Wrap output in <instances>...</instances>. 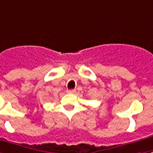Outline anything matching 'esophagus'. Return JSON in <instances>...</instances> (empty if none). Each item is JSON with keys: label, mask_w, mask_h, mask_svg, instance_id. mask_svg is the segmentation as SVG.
<instances>
[{"label": "esophagus", "mask_w": 153, "mask_h": 153, "mask_svg": "<svg viewBox=\"0 0 153 153\" xmlns=\"http://www.w3.org/2000/svg\"><path fill=\"white\" fill-rule=\"evenodd\" d=\"M75 90H67V92H68V94H74L75 93Z\"/></svg>", "instance_id": "esophagus-1"}]
</instances>
